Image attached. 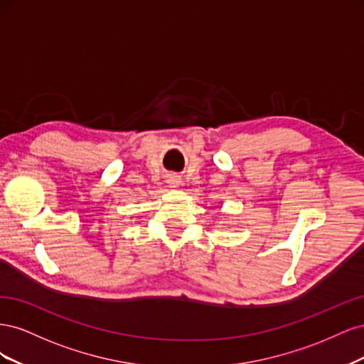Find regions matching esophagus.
<instances>
[{"label":"esophagus","instance_id":"esophagus-1","mask_svg":"<svg viewBox=\"0 0 364 364\" xmlns=\"http://www.w3.org/2000/svg\"><path fill=\"white\" fill-rule=\"evenodd\" d=\"M171 183H173V186H176V183H178V181H176V179H171Z\"/></svg>","mask_w":364,"mask_h":364}]
</instances>
